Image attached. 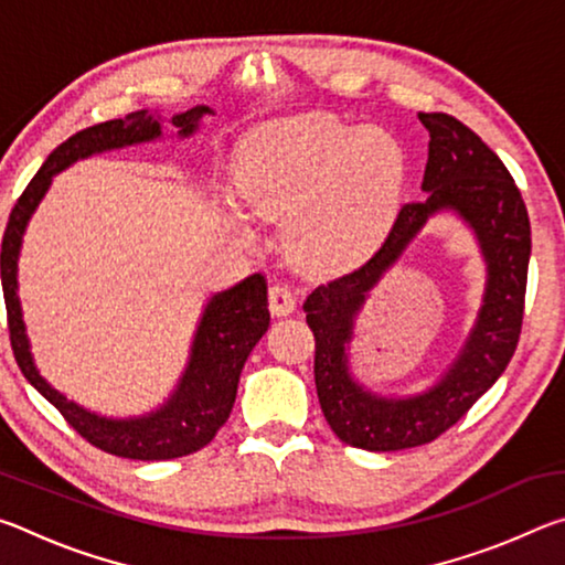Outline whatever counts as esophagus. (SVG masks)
Segmentation results:
<instances>
[{"instance_id":"esophagus-1","label":"esophagus","mask_w":565,"mask_h":565,"mask_svg":"<svg viewBox=\"0 0 565 565\" xmlns=\"http://www.w3.org/2000/svg\"><path fill=\"white\" fill-rule=\"evenodd\" d=\"M296 306V296L289 284H271L269 289V309L274 317H286Z\"/></svg>"}]
</instances>
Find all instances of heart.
I'll use <instances>...</instances> for the list:
<instances>
[{"label": "heart", "instance_id": "b5f03b06", "mask_svg": "<svg viewBox=\"0 0 565 565\" xmlns=\"http://www.w3.org/2000/svg\"><path fill=\"white\" fill-rule=\"evenodd\" d=\"M406 154L384 129L329 114L281 119L248 151V199L269 218H296L291 242L311 266L361 254L394 214Z\"/></svg>", "mask_w": 565, "mask_h": 565}]
</instances>
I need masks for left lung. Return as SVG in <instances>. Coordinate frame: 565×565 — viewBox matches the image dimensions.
I'll list each match as a JSON object with an SVG mask.
<instances>
[{"mask_svg": "<svg viewBox=\"0 0 565 565\" xmlns=\"http://www.w3.org/2000/svg\"><path fill=\"white\" fill-rule=\"evenodd\" d=\"M428 129L420 202L398 209L384 244L366 264L319 284L303 301L313 331V379L331 431L363 451H401L436 441L458 424L509 366L519 347L531 259V222L509 169L476 131L444 111H418ZM454 207L475 226L490 266L484 309L443 384L416 399L371 397L348 376L342 347L352 313L425 218Z\"/></svg>", "mask_w": 565, "mask_h": 565, "instance_id": "8db88e82", "label": "left lung"}]
</instances>
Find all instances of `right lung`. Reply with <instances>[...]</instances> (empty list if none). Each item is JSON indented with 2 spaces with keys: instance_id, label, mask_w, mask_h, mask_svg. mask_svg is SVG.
Segmentation results:
<instances>
[{
  "instance_id": "right-lung-1",
  "label": "right lung",
  "mask_w": 565,
  "mask_h": 565,
  "mask_svg": "<svg viewBox=\"0 0 565 565\" xmlns=\"http://www.w3.org/2000/svg\"><path fill=\"white\" fill-rule=\"evenodd\" d=\"M202 114H209V107H194L184 114H177V117H171V124L186 137L196 129ZM157 137H161L159 119L147 111L129 114L127 119L94 124V127L72 134L46 157L42 169L36 171L34 179L22 191V196L17 199L12 214H9L0 252L9 341H12L17 366L22 369L24 379L60 411L66 424L84 441L111 456L134 458V461H169V458L194 454L206 444H212L218 428L226 424L248 353L256 347V341L264 337V331L269 329L271 317L269 296H266L269 289H266L264 274L246 276L244 281L216 294L206 303L194 349H191L186 374L164 408L145 418L111 420L89 414V411L76 406L74 401H66L34 369L30 343L24 337L22 309H19L17 299V256L24 226L44 196V191L50 189L56 171L66 169L76 159L97 154V151L139 145V141Z\"/></svg>"
}]
</instances>
